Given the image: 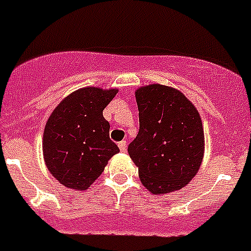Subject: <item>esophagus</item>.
I'll return each mask as SVG.
<instances>
[{
	"label": "esophagus",
	"instance_id": "34e87169",
	"mask_svg": "<svg viewBox=\"0 0 251 251\" xmlns=\"http://www.w3.org/2000/svg\"><path fill=\"white\" fill-rule=\"evenodd\" d=\"M119 148H120V151H126V148H127V143H126L125 140H124V142H120L119 143Z\"/></svg>",
	"mask_w": 251,
	"mask_h": 251
}]
</instances>
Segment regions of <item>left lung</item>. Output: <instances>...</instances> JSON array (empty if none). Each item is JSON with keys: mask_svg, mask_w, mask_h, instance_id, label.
<instances>
[{"mask_svg": "<svg viewBox=\"0 0 251 251\" xmlns=\"http://www.w3.org/2000/svg\"><path fill=\"white\" fill-rule=\"evenodd\" d=\"M139 132L129 155L151 194L180 190L197 175L204 155L199 112L180 90L151 84L135 92Z\"/></svg>", "mask_w": 251, "mask_h": 251, "instance_id": "obj_1", "label": "left lung"}]
</instances>
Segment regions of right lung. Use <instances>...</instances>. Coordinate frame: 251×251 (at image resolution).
Listing matches in <instances>:
<instances>
[{
	"mask_svg": "<svg viewBox=\"0 0 251 251\" xmlns=\"http://www.w3.org/2000/svg\"><path fill=\"white\" fill-rule=\"evenodd\" d=\"M116 94L117 89L81 88L50 113L43 132V157L48 171L64 186L86 190L120 151L103 117Z\"/></svg>",
	"mask_w": 251,
	"mask_h": 251,
	"instance_id": "obj_1",
	"label": "right lung"
}]
</instances>
